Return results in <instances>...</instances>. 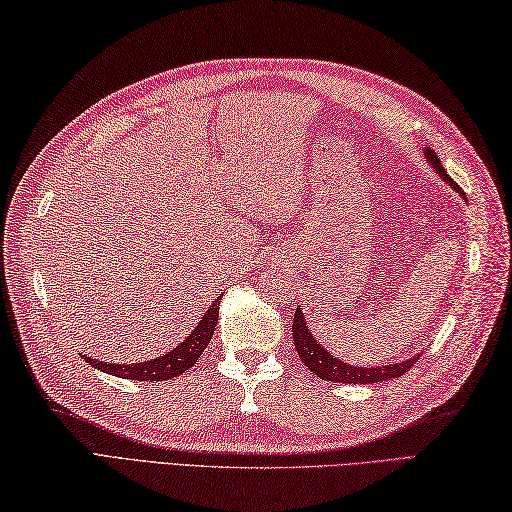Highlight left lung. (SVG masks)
<instances>
[{"label": "left lung", "mask_w": 512, "mask_h": 512, "mask_svg": "<svg viewBox=\"0 0 512 512\" xmlns=\"http://www.w3.org/2000/svg\"><path fill=\"white\" fill-rule=\"evenodd\" d=\"M426 159L435 168V172L442 176V179L453 185L457 192L464 196V192L457 187V183L451 179V176L446 174V170L442 168L440 159H437V154L433 150H426L424 152ZM294 344H296V351L300 360L305 362V367L309 371H314L320 380H331V382H347V384H371V382H380V380H391V378H400L409 369H413V364L420 360V356H413L409 360H404L400 364H384V367H353V364L347 362H340L338 358H333L329 351H325L318 344V340L314 338V333L309 331L305 316H302V311L296 309L294 314Z\"/></svg>", "instance_id": "8db88e82"}]
</instances>
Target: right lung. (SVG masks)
<instances>
[{
	"label": "right lung",
	"mask_w": 512,
	"mask_h": 512,
	"mask_svg": "<svg viewBox=\"0 0 512 512\" xmlns=\"http://www.w3.org/2000/svg\"><path fill=\"white\" fill-rule=\"evenodd\" d=\"M218 307H221V296L212 302V307H207L205 316L201 322H198L196 329L192 333H187V338L179 344V347L168 351L165 356H159L148 362H139V364H108V362L92 360L88 356H81V358L90 362L95 369L117 375V378L143 380V382H161V380L176 378V375H181L190 367H194L196 360L201 358L203 349L210 344L216 322H218Z\"/></svg>",
	"instance_id": "right-lung-1"
}]
</instances>
